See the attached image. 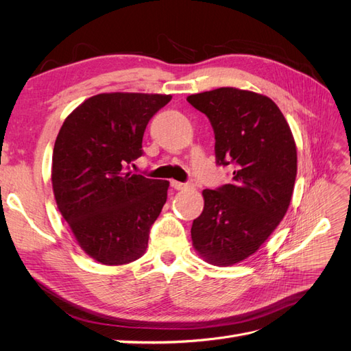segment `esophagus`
Masks as SVG:
<instances>
[{"label": "esophagus", "instance_id": "1", "mask_svg": "<svg viewBox=\"0 0 351 351\" xmlns=\"http://www.w3.org/2000/svg\"><path fill=\"white\" fill-rule=\"evenodd\" d=\"M171 187H174L176 190H184V189L193 187V184L192 183H180V182H176V180H173Z\"/></svg>", "mask_w": 351, "mask_h": 351}]
</instances>
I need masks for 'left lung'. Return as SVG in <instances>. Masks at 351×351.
Instances as JSON below:
<instances>
[{"mask_svg":"<svg viewBox=\"0 0 351 351\" xmlns=\"http://www.w3.org/2000/svg\"><path fill=\"white\" fill-rule=\"evenodd\" d=\"M215 134L218 165H232V182L205 189L193 221L196 252L217 267L249 258L278 227L290 206L297 151L290 125L271 98L236 88L187 97Z\"/></svg>","mask_w":351,"mask_h":351,"instance_id":"left-lung-1","label":"left lung"}]
</instances>
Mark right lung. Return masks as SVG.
Here are the masks:
<instances>
[{
  "mask_svg": "<svg viewBox=\"0 0 351 351\" xmlns=\"http://www.w3.org/2000/svg\"><path fill=\"white\" fill-rule=\"evenodd\" d=\"M171 95L99 93L62 123L52 154L58 210L82 250L104 265L139 259L167 202V180L125 171L147 123Z\"/></svg>",
  "mask_w": 351,
  "mask_h": 351,
  "instance_id": "add662e5",
  "label": "right lung"
}]
</instances>
